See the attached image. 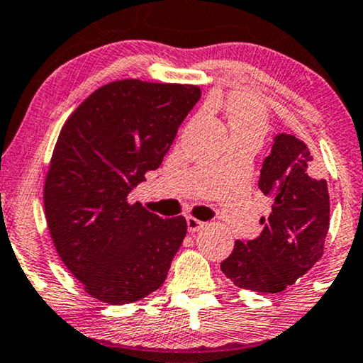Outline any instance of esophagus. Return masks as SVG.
<instances>
[{
  "label": "esophagus",
  "instance_id": "1",
  "mask_svg": "<svg viewBox=\"0 0 363 363\" xmlns=\"http://www.w3.org/2000/svg\"><path fill=\"white\" fill-rule=\"evenodd\" d=\"M186 221H187V230H189V233H196V231H199L204 226V221H199L198 218L194 216H189Z\"/></svg>",
  "mask_w": 363,
  "mask_h": 363
}]
</instances>
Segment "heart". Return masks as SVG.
<instances>
[{
    "mask_svg": "<svg viewBox=\"0 0 363 363\" xmlns=\"http://www.w3.org/2000/svg\"><path fill=\"white\" fill-rule=\"evenodd\" d=\"M226 116L231 133H248L262 137L267 132V111L253 96H231L226 103Z\"/></svg>",
    "mask_w": 363,
    "mask_h": 363,
    "instance_id": "1",
    "label": "heart"
}]
</instances>
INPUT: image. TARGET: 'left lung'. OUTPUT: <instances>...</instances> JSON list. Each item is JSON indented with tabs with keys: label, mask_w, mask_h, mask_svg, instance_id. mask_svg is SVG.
I'll use <instances>...</instances> for the list:
<instances>
[{
	"label": "left lung",
	"mask_w": 363,
	"mask_h": 363,
	"mask_svg": "<svg viewBox=\"0 0 363 363\" xmlns=\"http://www.w3.org/2000/svg\"><path fill=\"white\" fill-rule=\"evenodd\" d=\"M303 140L281 133L260 170L259 187L274 201L260 237L235 242L221 270L240 289L282 292L321 259L330 228V196L325 179L314 174Z\"/></svg>",
	"instance_id": "obj_1"
}]
</instances>
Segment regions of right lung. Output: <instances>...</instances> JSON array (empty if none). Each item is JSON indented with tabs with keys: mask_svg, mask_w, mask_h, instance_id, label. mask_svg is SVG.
Instances as JSON below:
<instances>
[{
	"mask_svg": "<svg viewBox=\"0 0 363 363\" xmlns=\"http://www.w3.org/2000/svg\"><path fill=\"white\" fill-rule=\"evenodd\" d=\"M199 98L198 86L115 81L86 98L60 130L43 186L47 226L91 298L130 304L167 277L186 218L157 216L128 203V194L160 167Z\"/></svg>",
	"mask_w": 363,
	"mask_h": 363,
	"instance_id": "obj_1",
	"label": "right lung"
}]
</instances>
